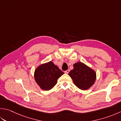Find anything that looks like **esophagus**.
<instances>
[{"mask_svg": "<svg viewBox=\"0 0 121 121\" xmlns=\"http://www.w3.org/2000/svg\"><path fill=\"white\" fill-rule=\"evenodd\" d=\"M69 72H70V70H67L65 71V73H66V74H68Z\"/></svg>", "mask_w": 121, "mask_h": 121, "instance_id": "obj_1", "label": "esophagus"}]
</instances>
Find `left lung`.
Returning a JSON list of instances; mask_svg holds the SVG:
<instances>
[{"instance_id": "left-lung-1", "label": "left lung", "mask_w": 121, "mask_h": 121, "mask_svg": "<svg viewBox=\"0 0 121 121\" xmlns=\"http://www.w3.org/2000/svg\"><path fill=\"white\" fill-rule=\"evenodd\" d=\"M74 84L82 90H86L96 81V74L94 70L81 62L73 65V69L69 73Z\"/></svg>"}]
</instances>
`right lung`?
Returning a JSON list of instances; mask_svg holds the SVG:
<instances>
[{
	"instance_id": "1",
	"label": "right lung",
	"mask_w": 121,
	"mask_h": 121,
	"mask_svg": "<svg viewBox=\"0 0 121 121\" xmlns=\"http://www.w3.org/2000/svg\"><path fill=\"white\" fill-rule=\"evenodd\" d=\"M63 74L64 72L51 61L41 64L35 69L34 77L40 89L48 91L53 88L58 79Z\"/></svg>"
}]
</instances>
